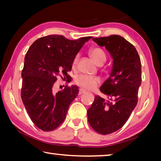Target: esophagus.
Here are the masks:
<instances>
[{
	"mask_svg": "<svg viewBox=\"0 0 161 161\" xmlns=\"http://www.w3.org/2000/svg\"><path fill=\"white\" fill-rule=\"evenodd\" d=\"M85 92H86V91L84 90V89H80V91H79V94L81 95L82 94L85 93Z\"/></svg>",
	"mask_w": 161,
	"mask_h": 161,
	"instance_id": "1",
	"label": "esophagus"
}]
</instances>
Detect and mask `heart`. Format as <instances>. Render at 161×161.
<instances>
[{
  "label": "heart",
  "mask_w": 161,
  "mask_h": 161,
  "mask_svg": "<svg viewBox=\"0 0 161 161\" xmlns=\"http://www.w3.org/2000/svg\"><path fill=\"white\" fill-rule=\"evenodd\" d=\"M92 58L96 62L97 64L100 62H105L106 60V54L103 53V51L100 48H93L89 52ZM79 59V54L75 56V58L73 60V67H75L77 64ZM75 82L78 84L79 86L83 87L86 89H94L98 86V84L100 82L99 78L91 77L86 75H78L75 79Z\"/></svg>",
  "instance_id": "heart-1"
}]
</instances>
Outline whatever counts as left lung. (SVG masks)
I'll return each instance as SVG.
<instances>
[{
	"label": "left lung",
	"mask_w": 161,
	"mask_h": 161,
	"mask_svg": "<svg viewBox=\"0 0 161 161\" xmlns=\"http://www.w3.org/2000/svg\"><path fill=\"white\" fill-rule=\"evenodd\" d=\"M92 40L100 47H105L113 59L109 77L100 87V92L108 99L95 96L87 110L88 122L92 129L107 135L121 129L137 104L141 63L134 46L120 35Z\"/></svg>",
	"instance_id": "8db88e82"
}]
</instances>
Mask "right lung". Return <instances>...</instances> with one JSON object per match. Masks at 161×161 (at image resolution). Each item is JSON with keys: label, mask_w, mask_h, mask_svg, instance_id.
I'll list each match as a JSON object with an SVG mask.
<instances>
[{"label": "right lung", "mask_w": 161, "mask_h": 161, "mask_svg": "<svg viewBox=\"0 0 161 161\" xmlns=\"http://www.w3.org/2000/svg\"><path fill=\"white\" fill-rule=\"evenodd\" d=\"M91 38L71 40L50 35L35 40L27 52L21 75V98L30 118L40 129L53 130L65 119L79 87L72 85L54 93V83L61 74L64 80H69L67 73L75 56Z\"/></svg>", "instance_id": "add662e5"}]
</instances>
